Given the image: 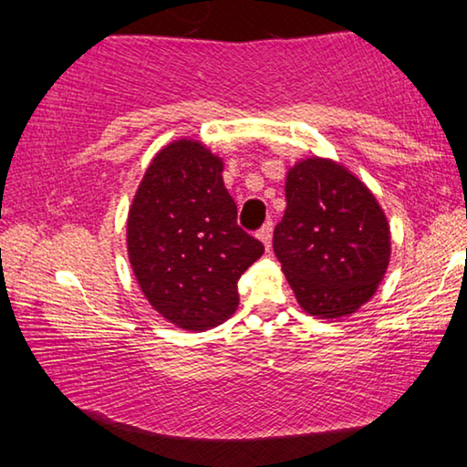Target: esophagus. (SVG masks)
I'll return each mask as SVG.
<instances>
[{
    "label": "esophagus",
    "instance_id": "esophagus-1",
    "mask_svg": "<svg viewBox=\"0 0 467 467\" xmlns=\"http://www.w3.org/2000/svg\"><path fill=\"white\" fill-rule=\"evenodd\" d=\"M272 233H274L272 220H265V224H264L262 228H259V233H257L259 239H262V243L265 244V249L272 247Z\"/></svg>",
    "mask_w": 467,
    "mask_h": 467
}]
</instances>
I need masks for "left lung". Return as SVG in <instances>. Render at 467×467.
Instances as JSON below:
<instances>
[{"mask_svg":"<svg viewBox=\"0 0 467 467\" xmlns=\"http://www.w3.org/2000/svg\"><path fill=\"white\" fill-rule=\"evenodd\" d=\"M298 305L337 319L375 295L389 264V226L365 183L342 164L306 158L286 175V212L274 228Z\"/></svg>","mask_w":467,"mask_h":467,"instance_id":"obj_1","label":"left lung"}]
</instances>
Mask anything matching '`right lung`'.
<instances>
[{"label":"right lung","instance_id":"1","mask_svg":"<svg viewBox=\"0 0 467 467\" xmlns=\"http://www.w3.org/2000/svg\"><path fill=\"white\" fill-rule=\"evenodd\" d=\"M223 161L195 140L154 156L133 197L128 253L150 305L175 326L210 329L239 306L236 282L264 253L236 224Z\"/></svg>","mask_w":467,"mask_h":467}]
</instances>
